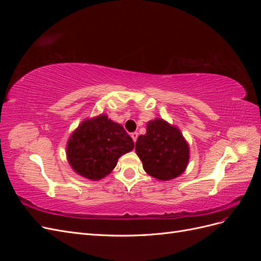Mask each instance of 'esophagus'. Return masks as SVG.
I'll list each match as a JSON object with an SVG mask.
<instances>
[{"label":"esophagus","instance_id":"34e87169","mask_svg":"<svg viewBox=\"0 0 261 261\" xmlns=\"http://www.w3.org/2000/svg\"><path fill=\"white\" fill-rule=\"evenodd\" d=\"M130 137H132V139H133L134 143H136L137 137H138V133H137V132H134V133H132V134H130Z\"/></svg>","mask_w":261,"mask_h":261}]
</instances>
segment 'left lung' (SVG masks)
<instances>
[{
	"mask_svg": "<svg viewBox=\"0 0 261 261\" xmlns=\"http://www.w3.org/2000/svg\"><path fill=\"white\" fill-rule=\"evenodd\" d=\"M136 153L144 170L160 180L180 175L189 159V148L178 128L160 118L147 124V133L136 141Z\"/></svg>",
	"mask_w": 261,
	"mask_h": 261,
	"instance_id": "obj_1",
	"label": "left lung"
}]
</instances>
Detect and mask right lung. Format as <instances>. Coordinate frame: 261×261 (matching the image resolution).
Segmentation results:
<instances>
[{
  "mask_svg": "<svg viewBox=\"0 0 261 261\" xmlns=\"http://www.w3.org/2000/svg\"><path fill=\"white\" fill-rule=\"evenodd\" d=\"M134 148L123 126L100 115L83 122L67 143L68 162L78 174L89 179L108 175L118 158Z\"/></svg>",
  "mask_w": 261,
  "mask_h": 261,
  "instance_id": "right-lung-1",
  "label": "right lung"
}]
</instances>
